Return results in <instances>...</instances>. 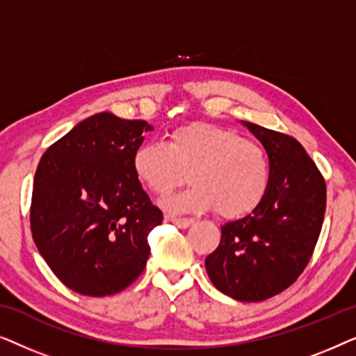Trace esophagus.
Wrapping results in <instances>:
<instances>
[{
    "instance_id": "esophagus-1",
    "label": "esophagus",
    "mask_w": 356,
    "mask_h": 356,
    "mask_svg": "<svg viewBox=\"0 0 356 356\" xmlns=\"http://www.w3.org/2000/svg\"><path fill=\"white\" fill-rule=\"evenodd\" d=\"M170 220L179 228H188L189 225H193L194 223V218H186V217H170Z\"/></svg>"
}]
</instances>
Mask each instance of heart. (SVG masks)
<instances>
[{"label":"heart","instance_id":"b5f03b06","mask_svg":"<svg viewBox=\"0 0 356 356\" xmlns=\"http://www.w3.org/2000/svg\"><path fill=\"white\" fill-rule=\"evenodd\" d=\"M136 178L157 196L189 181L193 186L163 201L173 212L212 211L225 218L243 217L264 201L272 162L259 140L235 129L194 123L170 134L168 143H144L133 154Z\"/></svg>","mask_w":356,"mask_h":356}]
</instances>
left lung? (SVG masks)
<instances>
[{
  "instance_id": "8db88e82",
  "label": "left lung",
  "mask_w": 356,
  "mask_h": 356,
  "mask_svg": "<svg viewBox=\"0 0 356 356\" xmlns=\"http://www.w3.org/2000/svg\"><path fill=\"white\" fill-rule=\"evenodd\" d=\"M243 124L270 155V186L250 216L222 227L206 270L222 293L262 301L289 289L308 266L324 222L325 181L295 138Z\"/></svg>"
}]
</instances>
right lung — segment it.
I'll return each instance as SVG.
<instances>
[{
  "label": "right lung",
  "mask_w": 356,
  "mask_h": 356,
  "mask_svg": "<svg viewBox=\"0 0 356 356\" xmlns=\"http://www.w3.org/2000/svg\"><path fill=\"white\" fill-rule=\"evenodd\" d=\"M144 120L90 116L47 149L38 163L31 230L48 267L67 289L115 295L143 274L149 233L163 220L133 170Z\"/></svg>",
  "instance_id": "add662e5"
}]
</instances>
